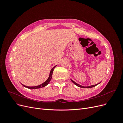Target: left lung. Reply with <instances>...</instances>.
I'll use <instances>...</instances> for the list:
<instances>
[{
  "mask_svg": "<svg viewBox=\"0 0 123 123\" xmlns=\"http://www.w3.org/2000/svg\"><path fill=\"white\" fill-rule=\"evenodd\" d=\"M71 80V81L73 83V84H75V85H76L77 86H78V87H80V88H92V87H95V86H96V85H98L99 84H100V83H98V84H96V85H92V86H87V87H86V86H81V85H79V84H77L76 83H75V81H73L72 80Z\"/></svg>",
  "mask_w": 123,
  "mask_h": 123,
  "instance_id": "left-lung-1",
  "label": "left lung"
}]
</instances>
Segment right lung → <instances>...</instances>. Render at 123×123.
Returning <instances> with one entry per match:
<instances>
[{"label": "right lung", "mask_w": 123, "mask_h": 123, "mask_svg": "<svg viewBox=\"0 0 123 123\" xmlns=\"http://www.w3.org/2000/svg\"><path fill=\"white\" fill-rule=\"evenodd\" d=\"M57 66V65H56ZM56 66H55L53 68H52V69L50 71V74H49V77H48V79L44 81V82L42 84H40V85H38V86H32V87H29V86H25L23 84L21 85L23 86L24 87L27 88H28V89H39V88H41L42 87H44L46 86L49 83V82L50 81L51 79H52V74H53V70L54 69V68L56 67Z\"/></svg>", "instance_id": "1"}]
</instances>
